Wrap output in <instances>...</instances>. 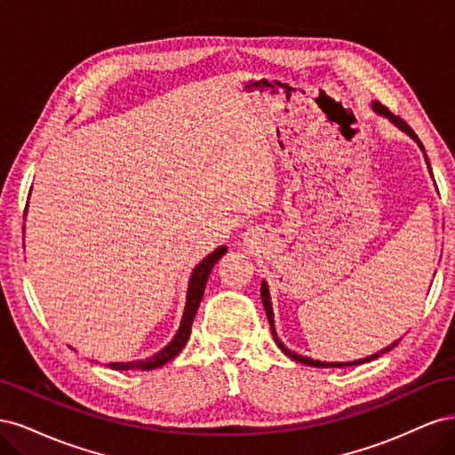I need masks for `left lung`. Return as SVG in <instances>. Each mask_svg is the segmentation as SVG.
Returning a JSON list of instances; mask_svg holds the SVG:
<instances>
[{
    "instance_id": "obj_1",
    "label": "left lung",
    "mask_w": 455,
    "mask_h": 455,
    "mask_svg": "<svg viewBox=\"0 0 455 455\" xmlns=\"http://www.w3.org/2000/svg\"><path fill=\"white\" fill-rule=\"evenodd\" d=\"M371 108H374V112H376V114L385 116V117H389L398 129L404 131L406 134H410L411 139H414V140L418 142V146L423 149V146H421V142H419V139H418V134H416L414 131H411L401 117L393 116V114L389 112V109L385 108L383 104H379V102H374V104H371ZM423 151H425V149H423ZM425 161H427V167H429V172H431V164H429V159H427V156H425ZM261 304H264V309H266V315H267V321H269V326H271V334H273L275 343H277V346L281 347V351H283L284 355H288V356H291V359H294L296 363H301V364L315 366V368H343V366H356V364H364V363L374 361V359H378L379 355H383V353H389L393 347H396V346H398V341H395V343H391L389 347H385V349L378 351L376 355H370V356H366V359H359V361H353V363H321V361H313V359H309V356H301V355H298V353L291 351V349H288V347L284 346V343L277 338V332H275V321H273V307H271L269 288H267V283H266V281H261Z\"/></svg>"
}]
</instances>
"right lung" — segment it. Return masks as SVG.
I'll return each mask as SVG.
<instances>
[{"label":"right lung","instance_id":"obj_1","mask_svg":"<svg viewBox=\"0 0 455 455\" xmlns=\"http://www.w3.org/2000/svg\"><path fill=\"white\" fill-rule=\"evenodd\" d=\"M226 252H228L226 246H218V249L214 252H211L209 256H206L201 261V264L194 269V273H191L189 286H188V298H186V309H184V315H182V323H180V328H178L176 336L172 338V341L169 343L167 347H163L159 353H156L154 356H149V359H144V361L109 363L108 366L112 368V370H154V368H159L163 364H167L169 361H172L174 356L184 349L186 341L189 339L191 324H194L196 313L199 309L206 281H209V275H211L216 261L222 258Z\"/></svg>","mask_w":455,"mask_h":455}]
</instances>
